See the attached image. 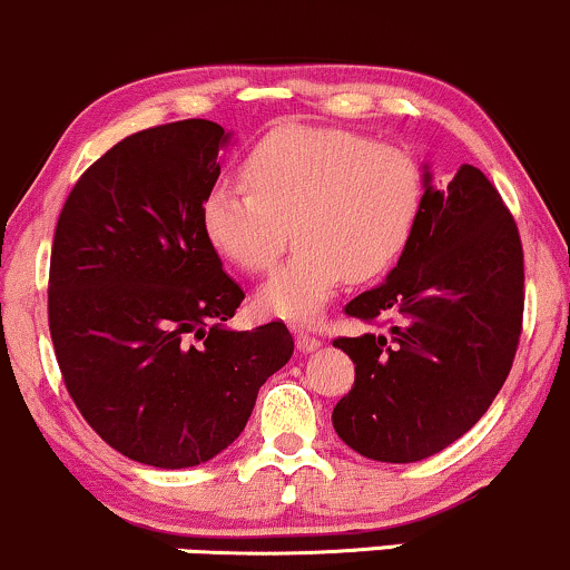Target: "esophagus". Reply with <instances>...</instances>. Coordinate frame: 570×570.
Segmentation results:
<instances>
[{
	"instance_id": "1",
	"label": "esophagus",
	"mask_w": 570,
	"mask_h": 570,
	"mask_svg": "<svg viewBox=\"0 0 570 570\" xmlns=\"http://www.w3.org/2000/svg\"><path fill=\"white\" fill-rule=\"evenodd\" d=\"M296 347H298V353H315V350L320 347V338L312 336V334H306V331H298V334H296Z\"/></svg>"
}]
</instances>
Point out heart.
Here are the masks:
<instances>
[{
	"label": "heart",
	"mask_w": 570,
	"mask_h": 570,
	"mask_svg": "<svg viewBox=\"0 0 570 570\" xmlns=\"http://www.w3.org/2000/svg\"><path fill=\"white\" fill-rule=\"evenodd\" d=\"M247 190L213 188L202 228L228 264L264 274L298 242L261 287V312L309 323L342 279L371 283L401 261L417 228L425 180L395 145L331 126H283L242 161Z\"/></svg>",
	"instance_id": "obj_1"
}]
</instances>
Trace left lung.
Wrapping results in <instances>:
<instances>
[{
  "mask_svg": "<svg viewBox=\"0 0 570 570\" xmlns=\"http://www.w3.org/2000/svg\"><path fill=\"white\" fill-rule=\"evenodd\" d=\"M525 264L517 223L488 177L425 171L423 209L399 266L344 315L387 334L338 336L355 385L334 406L338 439L363 458L414 463L458 441L507 382L522 334Z\"/></svg>",
  "mask_w": 570,
  "mask_h": 570,
  "instance_id": "left-lung-1",
  "label": "left lung"
}]
</instances>
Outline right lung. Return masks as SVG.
I'll return each mask as SVG.
<instances>
[{
	"label": "right lung",
	"mask_w": 570,
	"mask_h": 570,
	"mask_svg": "<svg viewBox=\"0 0 570 570\" xmlns=\"http://www.w3.org/2000/svg\"><path fill=\"white\" fill-rule=\"evenodd\" d=\"M228 139L204 118L112 145L56 223L48 325L63 385L120 455L156 469L215 458L293 355L285 323L228 331L242 287L202 228Z\"/></svg>",
	"instance_id": "right-lung-1"
}]
</instances>
